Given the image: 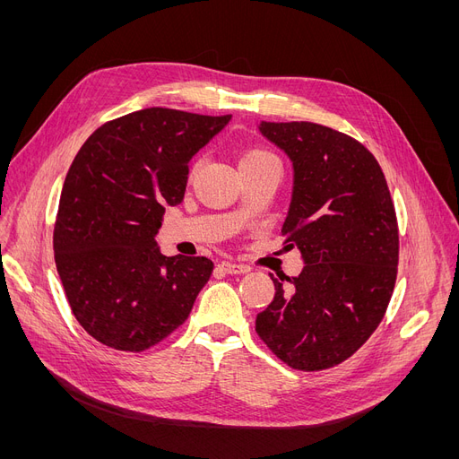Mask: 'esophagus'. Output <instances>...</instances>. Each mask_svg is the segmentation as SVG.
<instances>
[{"label":"esophagus","mask_w":459,"mask_h":459,"mask_svg":"<svg viewBox=\"0 0 459 459\" xmlns=\"http://www.w3.org/2000/svg\"><path fill=\"white\" fill-rule=\"evenodd\" d=\"M217 268H220L227 275H242V273L249 272L247 266H242V264H236V262H221V264H217Z\"/></svg>","instance_id":"1"}]
</instances>
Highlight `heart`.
I'll return each mask as SVG.
<instances>
[{
  "label": "heart",
  "mask_w": 459,
  "mask_h": 459,
  "mask_svg": "<svg viewBox=\"0 0 459 459\" xmlns=\"http://www.w3.org/2000/svg\"><path fill=\"white\" fill-rule=\"evenodd\" d=\"M266 160H275L268 151L264 149H249L239 158V165H247V163H256V161H266Z\"/></svg>",
  "instance_id": "1"
}]
</instances>
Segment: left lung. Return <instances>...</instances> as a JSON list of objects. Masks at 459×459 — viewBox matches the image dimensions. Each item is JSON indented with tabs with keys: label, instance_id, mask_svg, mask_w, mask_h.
Wrapping results in <instances>:
<instances>
[{
	"label": "left lung",
	"instance_id": "obj_1",
	"mask_svg": "<svg viewBox=\"0 0 459 459\" xmlns=\"http://www.w3.org/2000/svg\"><path fill=\"white\" fill-rule=\"evenodd\" d=\"M258 130L292 161L281 232L305 266L292 279L270 275L275 298L255 329L288 367L325 370L363 346L387 310L398 272L394 204L377 160L353 137L303 120H262Z\"/></svg>",
	"mask_w": 459,
	"mask_h": 459
}]
</instances>
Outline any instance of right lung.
<instances>
[{
    "mask_svg": "<svg viewBox=\"0 0 459 459\" xmlns=\"http://www.w3.org/2000/svg\"><path fill=\"white\" fill-rule=\"evenodd\" d=\"M232 115L149 108L94 130L59 199L54 255L72 315L108 348L144 351L180 327L213 264L163 256L165 206L184 199L189 160Z\"/></svg>",
    "mask_w": 459,
    "mask_h": 459,
    "instance_id": "add662e5",
    "label": "right lung"
}]
</instances>
